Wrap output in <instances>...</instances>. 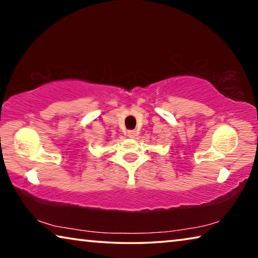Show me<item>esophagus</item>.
Wrapping results in <instances>:
<instances>
[{
	"label": "esophagus",
	"instance_id": "1",
	"mask_svg": "<svg viewBox=\"0 0 258 258\" xmlns=\"http://www.w3.org/2000/svg\"><path fill=\"white\" fill-rule=\"evenodd\" d=\"M127 135L130 138H135L138 135V132L135 130H132V131H128L127 132Z\"/></svg>",
	"mask_w": 258,
	"mask_h": 258
}]
</instances>
